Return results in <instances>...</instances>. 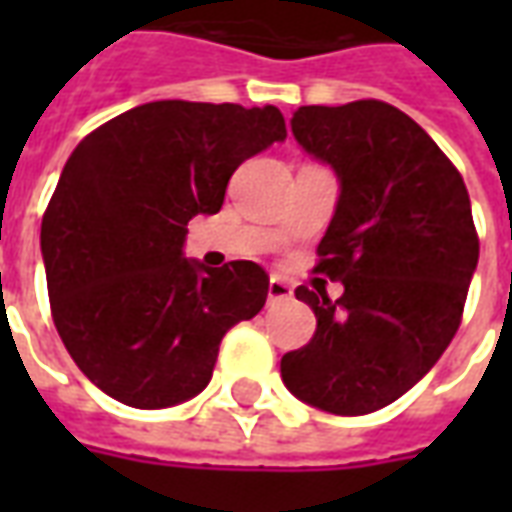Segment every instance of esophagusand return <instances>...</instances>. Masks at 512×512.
Returning <instances> with one entry per match:
<instances>
[{"mask_svg":"<svg viewBox=\"0 0 512 512\" xmlns=\"http://www.w3.org/2000/svg\"><path fill=\"white\" fill-rule=\"evenodd\" d=\"M293 299V288L282 277L268 279V304H279V301Z\"/></svg>","mask_w":512,"mask_h":512,"instance_id":"esophagus-1","label":"esophagus"}]
</instances>
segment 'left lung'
Masks as SVG:
<instances>
[{
  "instance_id": "8db88e82",
  "label": "left lung",
  "mask_w": 512,
  "mask_h": 512,
  "mask_svg": "<svg viewBox=\"0 0 512 512\" xmlns=\"http://www.w3.org/2000/svg\"><path fill=\"white\" fill-rule=\"evenodd\" d=\"M290 128L340 180L315 271L345 290L337 301L296 290L318 326L282 356V381L310 406L359 417L406 395L458 332L480 257L472 202L439 145L384 101L301 106Z\"/></svg>"
}]
</instances>
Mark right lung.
Masks as SVG:
<instances>
[{
    "label": "right lung",
    "mask_w": 512,
    "mask_h": 512,
    "mask_svg": "<svg viewBox=\"0 0 512 512\" xmlns=\"http://www.w3.org/2000/svg\"><path fill=\"white\" fill-rule=\"evenodd\" d=\"M285 136L277 106L153 101L76 145L40 252L54 326L101 392L134 408L200 395L224 334L263 310V268H205L183 241L189 219L222 208L235 169Z\"/></svg>",
    "instance_id": "obj_1"
}]
</instances>
